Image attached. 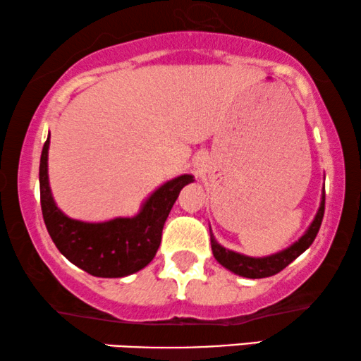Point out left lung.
<instances>
[{
	"mask_svg": "<svg viewBox=\"0 0 361 361\" xmlns=\"http://www.w3.org/2000/svg\"><path fill=\"white\" fill-rule=\"evenodd\" d=\"M324 214H325V190L324 194H322L320 207H318V212L315 215V219H313V222L310 224V227L307 228V232L303 233L297 242L292 243V245L287 247L285 250L277 252V254L269 255V257H247V255L237 254V252L224 249L221 243L215 240L212 232H210L212 254L219 264L226 267L227 270H231V272H233L235 275H240V277H247V279L272 277V275L279 274L280 270H283L288 264H292L298 255H302L303 252L312 245L318 231H320L322 221H324Z\"/></svg>",
	"mask_w": 361,
	"mask_h": 361,
	"instance_id": "1",
	"label": "left lung"
}]
</instances>
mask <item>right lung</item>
<instances>
[{"mask_svg": "<svg viewBox=\"0 0 361 361\" xmlns=\"http://www.w3.org/2000/svg\"><path fill=\"white\" fill-rule=\"evenodd\" d=\"M46 139L39 162L41 210L54 245L69 262L84 272L102 279H118L139 272L156 257L162 228L182 187L194 182L184 174L167 180L154 190L134 217H118L106 222H82L64 215L56 205L48 179Z\"/></svg>", "mask_w": 361, "mask_h": 361, "instance_id": "right-lung-1", "label": "right lung"}]
</instances>
